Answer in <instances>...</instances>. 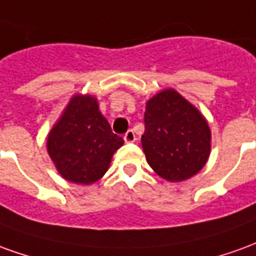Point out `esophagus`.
Returning a JSON list of instances; mask_svg holds the SVG:
<instances>
[{
	"instance_id": "34e87169",
	"label": "esophagus",
	"mask_w": 256,
	"mask_h": 256,
	"mask_svg": "<svg viewBox=\"0 0 256 256\" xmlns=\"http://www.w3.org/2000/svg\"><path fill=\"white\" fill-rule=\"evenodd\" d=\"M124 140L126 143H131V142H135L136 140V135H135V132L130 130V131H126V134L124 135Z\"/></svg>"
}]
</instances>
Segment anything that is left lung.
<instances>
[{
	"instance_id": "1",
	"label": "left lung",
	"mask_w": 256,
	"mask_h": 256,
	"mask_svg": "<svg viewBox=\"0 0 256 256\" xmlns=\"http://www.w3.org/2000/svg\"><path fill=\"white\" fill-rule=\"evenodd\" d=\"M142 148L156 174L170 182H180L206 166L211 131L193 104L176 90H166L146 104Z\"/></svg>"
}]
</instances>
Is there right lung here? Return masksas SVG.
Instances as JSON below:
<instances>
[{
    "instance_id": "1",
    "label": "right lung",
    "mask_w": 256,
    "mask_h": 256,
    "mask_svg": "<svg viewBox=\"0 0 256 256\" xmlns=\"http://www.w3.org/2000/svg\"><path fill=\"white\" fill-rule=\"evenodd\" d=\"M122 143L100 114L95 98L76 95L48 135V153L64 179L90 184L106 174Z\"/></svg>"
}]
</instances>
